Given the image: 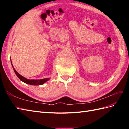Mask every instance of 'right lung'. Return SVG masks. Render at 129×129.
<instances>
[{"label": "right lung", "instance_id": "1", "mask_svg": "<svg viewBox=\"0 0 129 129\" xmlns=\"http://www.w3.org/2000/svg\"><path fill=\"white\" fill-rule=\"evenodd\" d=\"M11 63H12V65L14 71L16 76H18V78L20 79L21 81H22L23 82H24V83H25L26 84L31 85H43V84H44L46 81H48L49 79H50V78H45V79H40V80H29V79H28L23 77V76H21V75L19 74V73H18V72H16L15 69L14 68L12 61H11Z\"/></svg>", "mask_w": 129, "mask_h": 129}]
</instances>
